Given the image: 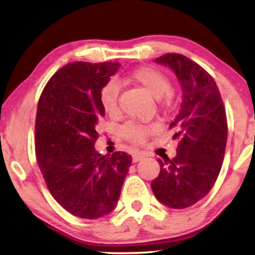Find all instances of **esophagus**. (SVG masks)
<instances>
[{
	"mask_svg": "<svg viewBox=\"0 0 255 255\" xmlns=\"http://www.w3.org/2000/svg\"><path fill=\"white\" fill-rule=\"evenodd\" d=\"M145 158V156L142 153H139V152H135V153L133 154V162L136 163V162H140V160H142Z\"/></svg>",
	"mask_w": 255,
	"mask_h": 255,
	"instance_id": "obj_1",
	"label": "esophagus"
}]
</instances>
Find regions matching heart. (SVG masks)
<instances>
[{
	"instance_id": "b5f03b06",
	"label": "heart",
	"mask_w": 255,
	"mask_h": 255,
	"mask_svg": "<svg viewBox=\"0 0 255 255\" xmlns=\"http://www.w3.org/2000/svg\"><path fill=\"white\" fill-rule=\"evenodd\" d=\"M128 80L134 85L141 87L146 93L154 99H160L169 93L171 89L170 80L166 75L151 67H140L134 71L128 78ZM119 89L115 83L107 84L101 91V104L104 113L109 116L118 114L119 110ZM170 105L168 96H166L165 107ZM153 130L152 127L145 126H126L122 128L121 133L126 139L133 142H144L148 134Z\"/></svg>"
}]
</instances>
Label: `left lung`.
Listing matches in <instances>:
<instances>
[{
  "instance_id": "left-lung-1",
  "label": "left lung",
  "mask_w": 255,
  "mask_h": 255,
  "mask_svg": "<svg viewBox=\"0 0 255 255\" xmlns=\"http://www.w3.org/2000/svg\"><path fill=\"white\" fill-rule=\"evenodd\" d=\"M175 73L182 102L170 127H176V156L158 159L160 171L151 183L159 203L186 209L212 189L221 171L228 137L227 115L215 80L203 67L180 54L154 60Z\"/></svg>"
}]
</instances>
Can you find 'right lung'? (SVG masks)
Segmentation results:
<instances>
[{
	"label": "right lung",
	"instance_id": "1",
	"mask_svg": "<svg viewBox=\"0 0 255 255\" xmlns=\"http://www.w3.org/2000/svg\"><path fill=\"white\" fill-rule=\"evenodd\" d=\"M119 63H67L44 87L37 108V163L51 195L64 210L85 219L116 207L131 157L102 156L96 150L101 91Z\"/></svg>",
	"mask_w": 255,
	"mask_h": 255
}]
</instances>
